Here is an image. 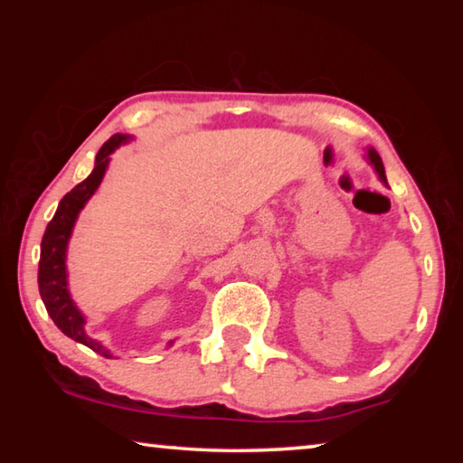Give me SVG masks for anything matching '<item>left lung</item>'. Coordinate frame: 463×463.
Masks as SVG:
<instances>
[{
    "mask_svg": "<svg viewBox=\"0 0 463 463\" xmlns=\"http://www.w3.org/2000/svg\"><path fill=\"white\" fill-rule=\"evenodd\" d=\"M367 163H370V165L373 167V171L375 174H378V177H380V182L383 184V185H388V179H386V171H383V163H382V159H380V155L375 153V148H372V146H367Z\"/></svg>",
    "mask_w": 463,
    "mask_h": 463,
    "instance_id": "left-lung-1",
    "label": "left lung"
}]
</instances>
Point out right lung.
<instances>
[{
	"label": "right lung",
	"mask_w": 463,
	"mask_h": 463,
	"mask_svg": "<svg viewBox=\"0 0 463 463\" xmlns=\"http://www.w3.org/2000/svg\"><path fill=\"white\" fill-rule=\"evenodd\" d=\"M130 135H114L96 155V165L90 174L88 179H83L81 184H77L65 198L59 202L57 213H54L52 221L49 222L44 231V237L41 242V263H38V289H41V298L46 307V312L52 318V323L57 325L62 333L71 336L73 341L85 345L96 354L104 355L108 359H114L98 339H93L85 333V317L83 312L77 308L73 302L71 292H69V279H67V247L69 239H71L73 226L77 222V216L83 210L85 203L101 184V179L106 175V169L109 165V155L116 148L130 143ZM174 345V341H169Z\"/></svg>",
	"instance_id": "1"
}]
</instances>
